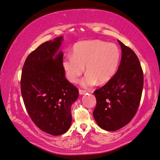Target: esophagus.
Instances as JSON below:
<instances>
[{"mask_svg":"<svg viewBox=\"0 0 160 160\" xmlns=\"http://www.w3.org/2000/svg\"><path fill=\"white\" fill-rule=\"evenodd\" d=\"M86 91L84 90H82V89H79V93L80 95H83V94H85L86 93Z\"/></svg>","mask_w":160,"mask_h":160,"instance_id":"34e87169","label":"esophagus"}]
</instances>
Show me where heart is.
Wrapping results in <instances>:
<instances>
[{"instance_id": "1", "label": "heart", "mask_w": 160, "mask_h": 160, "mask_svg": "<svg viewBox=\"0 0 160 160\" xmlns=\"http://www.w3.org/2000/svg\"><path fill=\"white\" fill-rule=\"evenodd\" d=\"M120 61L121 51L115 43L93 39L76 43L71 55H67L62 64L72 83L78 82L85 67L87 74L81 84L88 88L98 82L105 84L110 81L117 73Z\"/></svg>"}]
</instances>
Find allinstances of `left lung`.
I'll return each instance as SVG.
<instances>
[{"label": "left lung", "mask_w": 160, "mask_h": 160, "mask_svg": "<svg viewBox=\"0 0 160 160\" xmlns=\"http://www.w3.org/2000/svg\"><path fill=\"white\" fill-rule=\"evenodd\" d=\"M122 55L114 77L93 94L96 106L93 112L98 126L116 131L129 123L138 109L143 86L139 60L132 49L118 40Z\"/></svg>", "instance_id": "1"}]
</instances>
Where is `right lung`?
<instances>
[{
    "label": "right lung",
    "instance_id": "add662e5",
    "mask_svg": "<svg viewBox=\"0 0 160 160\" xmlns=\"http://www.w3.org/2000/svg\"><path fill=\"white\" fill-rule=\"evenodd\" d=\"M63 36L48 41L34 50L25 62L21 90L31 119L40 130L53 136L67 132L71 125V108L78 90L65 78Z\"/></svg>",
    "mask_w": 160,
    "mask_h": 160
}]
</instances>
